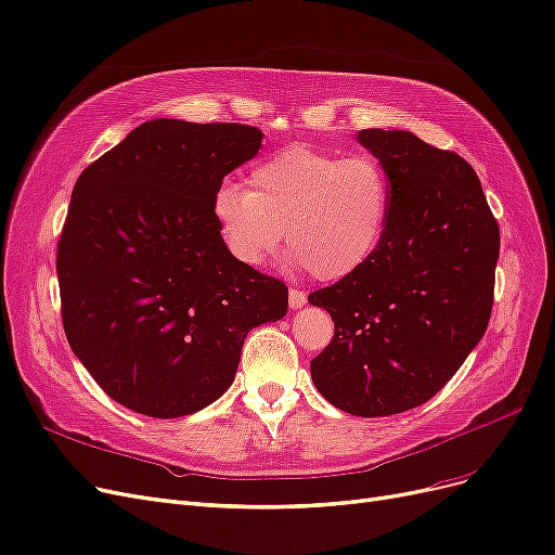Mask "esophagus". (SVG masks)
<instances>
[{
	"label": "esophagus",
	"mask_w": 555,
	"mask_h": 555,
	"mask_svg": "<svg viewBox=\"0 0 555 555\" xmlns=\"http://www.w3.org/2000/svg\"><path fill=\"white\" fill-rule=\"evenodd\" d=\"M288 304H291V309H301L304 304H307V295H304V293H301V291H297V288H291Z\"/></svg>",
	"instance_id": "obj_1"
}]
</instances>
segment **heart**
Returning <instances> with one entry per match:
<instances>
[{
  "mask_svg": "<svg viewBox=\"0 0 555 555\" xmlns=\"http://www.w3.org/2000/svg\"><path fill=\"white\" fill-rule=\"evenodd\" d=\"M246 185L223 182L211 198L223 246L246 267L264 264L288 240L295 264L338 281L360 272L387 235L391 184L371 154L295 142L258 160Z\"/></svg>",
  "mask_w": 555,
  "mask_h": 555,
  "instance_id": "obj_1",
  "label": "heart"
}]
</instances>
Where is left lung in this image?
Segmentation results:
<instances>
[{
	"instance_id": "obj_1",
	"label": "left lung",
	"mask_w": 555,
	"mask_h": 555,
	"mask_svg": "<svg viewBox=\"0 0 555 555\" xmlns=\"http://www.w3.org/2000/svg\"><path fill=\"white\" fill-rule=\"evenodd\" d=\"M357 140L389 177V225L360 272L309 295L334 320L311 378L344 413L387 417L436 397L485 336L500 230L466 158L410 131Z\"/></svg>"
}]
</instances>
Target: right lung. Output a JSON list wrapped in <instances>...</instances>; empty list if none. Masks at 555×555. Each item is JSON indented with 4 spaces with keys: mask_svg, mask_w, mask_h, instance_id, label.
<instances>
[{
    "mask_svg": "<svg viewBox=\"0 0 555 555\" xmlns=\"http://www.w3.org/2000/svg\"><path fill=\"white\" fill-rule=\"evenodd\" d=\"M260 140L246 124L152 119L78 177L57 244L62 323L124 408L198 413L235 380L246 334L288 311L285 283L232 258L211 214Z\"/></svg>",
    "mask_w": 555,
    "mask_h": 555,
    "instance_id": "obj_1",
    "label": "right lung"
}]
</instances>
